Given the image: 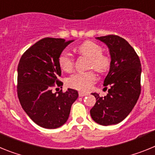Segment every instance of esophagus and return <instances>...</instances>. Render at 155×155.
<instances>
[{"mask_svg": "<svg viewBox=\"0 0 155 155\" xmlns=\"http://www.w3.org/2000/svg\"><path fill=\"white\" fill-rule=\"evenodd\" d=\"M86 95H87V93L81 92V91H80V92H79V96L80 97H84V96H86Z\"/></svg>", "mask_w": 155, "mask_h": 155, "instance_id": "34e87169", "label": "esophagus"}]
</instances>
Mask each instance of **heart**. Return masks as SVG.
<instances>
[{
	"mask_svg": "<svg viewBox=\"0 0 155 155\" xmlns=\"http://www.w3.org/2000/svg\"><path fill=\"white\" fill-rule=\"evenodd\" d=\"M78 51L90 60L89 68H92L99 73L107 71L110 68L111 61L108 56L102 54V49L98 44L91 41H86L78 47ZM60 66L64 71H71L73 69V57L68 52H64L59 60ZM96 80L94 72H81L74 74L68 80L71 87L81 91H88Z\"/></svg>",
	"mask_w": 155,
	"mask_h": 155,
	"instance_id": "heart-1",
	"label": "heart"
}]
</instances>
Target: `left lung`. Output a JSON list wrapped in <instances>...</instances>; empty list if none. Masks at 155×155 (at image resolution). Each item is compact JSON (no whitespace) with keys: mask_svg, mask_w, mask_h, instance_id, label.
<instances>
[{"mask_svg":"<svg viewBox=\"0 0 155 155\" xmlns=\"http://www.w3.org/2000/svg\"><path fill=\"white\" fill-rule=\"evenodd\" d=\"M95 39L109 48L111 64L103 85L109 88L104 97L91 93L96 102L90 114L100 125H114L127 118L139 98L141 64L134 48L121 37L109 35Z\"/></svg>","mask_w":155,"mask_h":155,"instance_id":"8db88e82","label":"left lung"}]
</instances>
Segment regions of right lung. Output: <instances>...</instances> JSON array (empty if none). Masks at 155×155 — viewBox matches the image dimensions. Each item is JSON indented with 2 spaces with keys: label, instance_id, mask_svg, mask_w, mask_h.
<instances>
[{
  "label": "right lung",
  "instance_id": "1",
  "mask_svg": "<svg viewBox=\"0 0 155 155\" xmlns=\"http://www.w3.org/2000/svg\"><path fill=\"white\" fill-rule=\"evenodd\" d=\"M74 40L44 38L28 48L18 66V97L21 107L32 121L46 129L65 124L71 105L78 97V91L68 88L53 93L52 87L61 75L59 60L61 53Z\"/></svg>",
  "mask_w": 155,
  "mask_h": 155
}]
</instances>
